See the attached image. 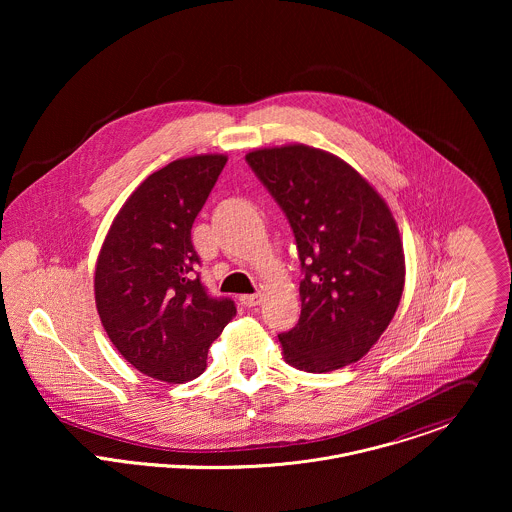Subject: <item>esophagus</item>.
<instances>
[{"mask_svg":"<svg viewBox=\"0 0 512 512\" xmlns=\"http://www.w3.org/2000/svg\"><path fill=\"white\" fill-rule=\"evenodd\" d=\"M262 299H264V293H246V295H242L240 297V301H242V305H246V307H256V305H260L262 303Z\"/></svg>","mask_w":512,"mask_h":512,"instance_id":"1","label":"esophagus"}]
</instances>
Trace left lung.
<instances>
[{"instance_id":"left-lung-1","label":"left lung","mask_w":512,"mask_h":512,"mask_svg":"<svg viewBox=\"0 0 512 512\" xmlns=\"http://www.w3.org/2000/svg\"><path fill=\"white\" fill-rule=\"evenodd\" d=\"M292 224L301 270V315L278 335L286 363L331 372L357 363L390 325L406 262L386 201L341 157L305 146L246 153Z\"/></svg>"}]
</instances>
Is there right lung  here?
<instances>
[{"mask_svg": "<svg viewBox=\"0 0 512 512\" xmlns=\"http://www.w3.org/2000/svg\"><path fill=\"white\" fill-rule=\"evenodd\" d=\"M228 157H181L128 197L96 260L94 297L120 355L151 378L183 384L207 368V353L236 315L211 297L195 264L191 228Z\"/></svg>", "mask_w": 512, "mask_h": 512, "instance_id": "add662e5", "label": "right lung"}]
</instances>
